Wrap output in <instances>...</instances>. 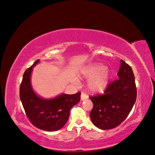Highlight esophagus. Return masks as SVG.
<instances>
[{
    "instance_id": "obj_1",
    "label": "esophagus",
    "mask_w": 155,
    "mask_h": 155,
    "mask_svg": "<svg viewBox=\"0 0 155 155\" xmlns=\"http://www.w3.org/2000/svg\"><path fill=\"white\" fill-rule=\"evenodd\" d=\"M87 94H85V93H84V92H82L81 94V101H84L85 100H86V99H87Z\"/></svg>"
}]
</instances>
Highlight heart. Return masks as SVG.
<instances>
[{"instance_id": "b5f03b06", "label": "heart", "mask_w": 155, "mask_h": 155, "mask_svg": "<svg viewBox=\"0 0 155 155\" xmlns=\"http://www.w3.org/2000/svg\"><path fill=\"white\" fill-rule=\"evenodd\" d=\"M82 78L90 79L87 86L90 91L95 93H101L107 89L110 78V71L103 64L94 63L83 68L80 71ZM78 84V79L74 80Z\"/></svg>"}]
</instances>
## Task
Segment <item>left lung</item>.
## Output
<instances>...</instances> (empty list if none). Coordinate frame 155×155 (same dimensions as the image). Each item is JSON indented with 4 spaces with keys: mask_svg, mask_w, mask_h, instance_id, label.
I'll list each match as a JSON object with an SVG mask.
<instances>
[{
    "mask_svg": "<svg viewBox=\"0 0 155 155\" xmlns=\"http://www.w3.org/2000/svg\"><path fill=\"white\" fill-rule=\"evenodd\" d=\"M118 79L108 84L104 94L90 97L93 103L92 122L99 129L116 127L127 118L137 100V87L132 69L120 61Z\"/></svg>",
    "mask_w": 155,
    "mask_h": 155,
    "instance_id": "obj_1",
    "label": "left lung"
}]
</instances>
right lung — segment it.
<instances>
[{
  "label": "right lung",
  "mask_w": 155,
  "mask_h": 155,
  "mask_svg": "<svg viewBox=\"0 0 155 155\" xmlns=\"http://www.w3.org/2000/svg\"><path fill=\"white\" fill-rule=\"evenodd\" d=\"M37 60L25 71L20 85L19 94L27 117L37 128L45 131H56L63 128L70 117L71 108L81 100V92L61 94L53 99H44L34 92L31 82L33 67L40 63Z\"/></svg>",
  "instance_id": "1"
}]
</instances>
